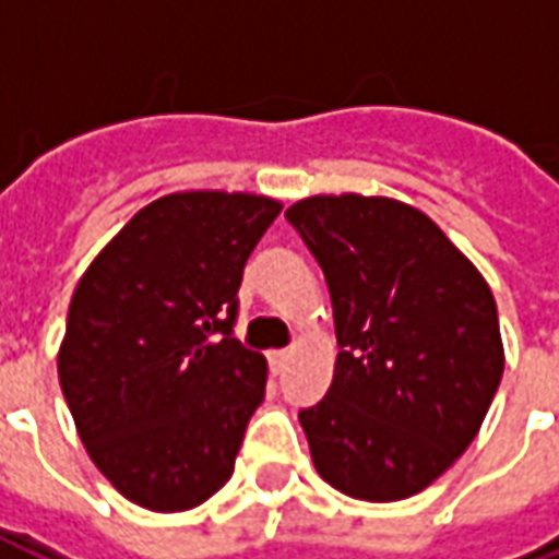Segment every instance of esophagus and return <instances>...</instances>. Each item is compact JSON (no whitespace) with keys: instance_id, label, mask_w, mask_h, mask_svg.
Returning a JSON list of instances; mask_svg holds the SVG:
<instances>
[{"instance_id":"obj_1","label":"esophagus","mask_w":559,"mask_h":559,"mask_svg":"<svg viewBox=\"0 0 559 559\" xmlns=\"http://www.w3.org/2000/svg\"><path fill=\"white\" fill-rule=\"evenodd\" d=\"M287 362H290V350H272V353H269V365H272V371H275V374H281V371L287 368Z\"/></svg>"}]
</instances>
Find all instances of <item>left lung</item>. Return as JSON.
<instances>
[{
  "label": "left lung",
  "instance_id": "obj_1",
  "mask_svg": "<svg viewBox=\"0 0 559 559\" xmlns=\"http://www.w3.org/2000/svg\"><path fill=\"white\" fill-rule=\"evenodd\" d=\"M287 221L326 275L341 347L326 399L299 413L317 473L371 503L425 491L473 443L503 377L488 281L392 197H305Z\"/></svg>",
  "mask_w": 559,
  "mask_h": 559
}]
</instances>
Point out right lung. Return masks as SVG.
Masks as SVG:
<instances>
[{"label": "right lung", "instance_id": "obj_1", "mask_svg": "<svg viewBox=\"0 0 559 559\" xmlns=\"http://www.w3.org/2000/svg\"><path fill=\"white\" fill-rule=\"evenodd\" d=\"M281 203L242 191L152 200L83 272L59 386L86 452L152 512L206 503L266 395V356L233 338L248 257Z\"/></svg>", "mask_w": 559, "mask_h": 559}]
</instances>
